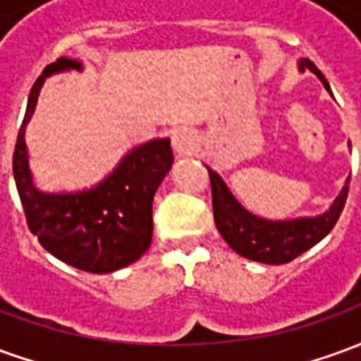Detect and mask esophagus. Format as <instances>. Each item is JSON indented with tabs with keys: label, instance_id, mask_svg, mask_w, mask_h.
Here are the masks:
<instances>
[{
	"label": "esophagus",
	"instance_id": "34e87169",
	"mask_svg": "<svg viewBox=\"0 0 361 361\" xmlns=\"http://www.w3.org/2000/svg\"><path fill=\"white\" fill-rule=\"evenodd\" d=\"M172 147L178 154H191L195 150V137L188 129H176L172 135Z\"/></svg>",
	"mask_w": 361,
	"mask_h": 361
}]
</instances>
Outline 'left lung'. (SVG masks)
<instances>
[{
    "label": "left lung",
    "mask_w": 361,
    "mask_h": 361,
    "mask_svg": "<svg viewBox=\"0 0 361 361\" xmlns=\"http://www.w3.org/2000/svg\"><path fill=\"white\" fill-rule=\"evenodd\" d=\"M302 69H311L323 81L326 90H331L325 75L319 71L311 59L300 61ZM209 170L212 191V212H214V224L219 228L220 235L226 240L232 250L251 261L267 263V265H284L294 261L303 251L313 247L325 238L341 219L344 203L348 199V183L342 188L338 197L334 199L333 207L321 216L315 219H298L284 220V222H272L263 220L251 214L238 203L230 189L224 185V181L219 173Z\"/></svg>",
    "instance_id": "left-lung-1"
}]
</instances>
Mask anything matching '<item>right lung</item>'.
<instances>
[{
	"instance_id": "1",
	"label": "right lung",
	"mask_w": 361,
	"mask_h": 361,
	"mask_svg": "<svg viewBox=\"0 0 361 361\" xmlns=\"http://www.w3.org/2000/svg\"><path fill=\"white\" fill-rule=\"evenodd\" d=\"M81 69L79 61L59 58L46 67L30 89L20 123L13 176L28 230L44 250L67 265L106 274L131 265L152 242V199L173 162L170 139H157L129 152L110 178L87 193L50 195L30 180L25 126L48 75Z\"/></svg>"
}]
</instances>
